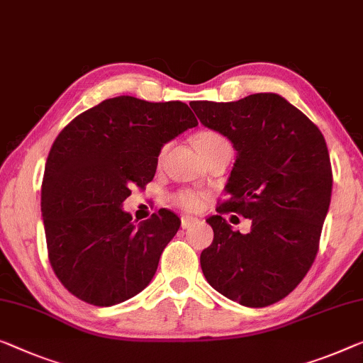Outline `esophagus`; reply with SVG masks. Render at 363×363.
<instances>
[{"mask_svg":"<svg viewBox=\"0 0 363 363\" xmlns=\"http://www.w3.org/2000/svg\"><path fill=\"white\" fill-rule=\"evenodd\" d=\"M197 218H194V216H189V215H182L181 216V226L184 230L186 228H191L192 225H196L197 223Z\"/></svg>","mask_w":363,"mask_h":363,"instance_id":"1","label":"esophagus"}]
</instances>
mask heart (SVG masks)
<instances>
[{
  "label": "heart",
  "instance_id": "b5f03b06",
  "mask_svg": "<svg viewBox=\"0 0 363 363\" xmlns=\"http://www.w3.org/2000/svg\"><path fill=\"white\" fill-rule=\"evenodd\" d=\"M194 143H196L197 150L200 151V155L208 156L212 151H215L221 145H226V138L223 135L215 132V130H200V132L194 137ZM172 200H174L176 205H179L181 208L189 210V212H196L203 203V194L199 191H194V189H184V191L176 192L172 196Z\"/></svg>",
  "mask_w": 363,
  "mask_h": 363
}]
</instances>
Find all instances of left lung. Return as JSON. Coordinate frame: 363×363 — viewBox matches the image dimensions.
Returning a JSON list of instances; mask_svg holds the SVG:
<instances>
[{
    "mask_svg": "<svg viewBox=\"0 0 363 363\" xmlns=\"http://www.w3.org/2000/svg\"><path fill=\"white\" fill-rule=\"evenodd\" d=\"M205 127L238 151L216 212L207 218L213 241L200 254L207 282L226 298L251 308L280 301L315 262L333 191V169L321 130L272 93L236 102L194 101ZM253 220L247 235L223 218Z\"/></svg>",
    "mask_w": 363,
    "mask_h": 363,
    "instance_id": "obj_1",
    "label": "left lung"
}]
</instances>
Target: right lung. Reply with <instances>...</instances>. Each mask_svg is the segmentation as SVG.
Wrapping results in <instances>:
<instances>
[{"label": "right lung", "mask_w": 363, "mask_h": 363, "mask_svg": "<svg viewBox=\"0 0 363 363\" xmlns=\"http://www.w3.org/2000/svg\"><path fill=\"white\" fill-rule=\"evenodd\" d=\"M199 125L181 101H102L65 127L48 153L42 216L48 261L69 294L112 306L140 294L181 226L161 208L135 226L122 203L153 181L161 147Z\"/></svg>", "instance_id": "right-lung-1"}]
</instances>
